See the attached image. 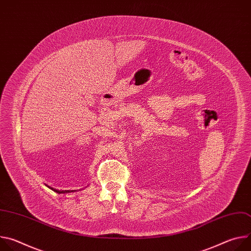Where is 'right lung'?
Returning <instances> with one entry per match:
<instances>
[{
	"label": "right lung",
	"instance_id": "right-lung-1",
	"mask_svg": "<svg viewBox=\"0 0 251 251\" xmlns=\"http://www.w3.org/2000/svg\"><path fill=\"white\" fill-rule=\"evenodd\" d=\"M50 189H51L52 191H54L55 193H57V194H65V193H69V191H58V190H55V189H52V188H50Z\"/></svg>",
	"mask_w": 251,
	"mask_h": 251
}]
</instances>
